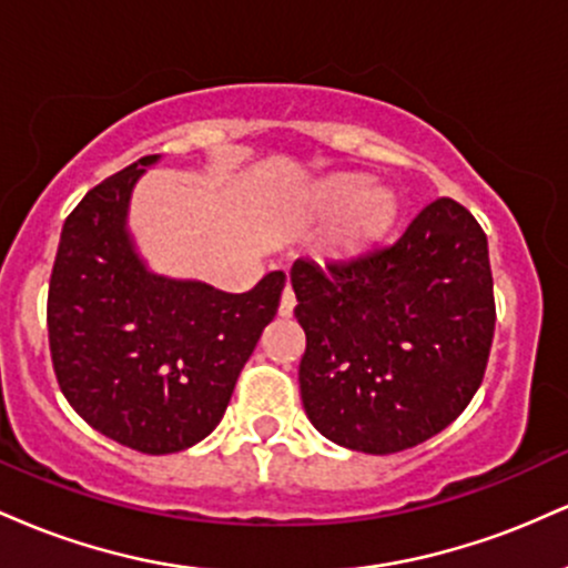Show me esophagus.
<instances>
[{
  "label": "esophagus",
  "mask_w": 568,
  "mask_h": 568,
  "mask_svg": "<svg viewBox=\"0 0 568 568\" xmlns=\"http://www.w3.org/2000/svg\"><path fill=\"white\" fill-rule=\"evenodd\" d=\"M293 306H296V296H293L291 285H285L283 296H280V315L291 317L293 315Z\"/></svg>",
  "instance_id": "esophagus-1"
}]
</instances>
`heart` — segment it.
Returning a JSON list of instances; mask_svg holds the SVG:
<instances>
[{
  "mask_svg": "<svg viewBox=\"0 0 568 568\" xmlns=\"http://www.w3.org/2000/svg\"><path fill=\"white\" fill-rule=\"evenodd\" d=\"M393 192L368 186L363 175H338L321 192V211L338 213L334 245L338 251H357L387 230L395 216Z\"/></svg>",
  "mask_w": 568,
  "mask_h": 568,
  "instance_id": "heart-1",
  "label": "heart"
}]
</instances>
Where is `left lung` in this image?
<instances>
[{
  "instance_id": "left-lung-1",
  "label": "left lung",
  "mask_w": 568,
  "mask_h": 568,
  "mask_svg": "<svg viewBox=\"0 0 568 568\" xmlns=\"http://www.w3.org/2000/svg\"><path fill=\"white\" fill-rule=\"evenodd\" d=\"M306 349L298 387L317 433L395 454L448 427L484 382L494 323L486 232L452 197L393 243L291 266Z\"/></svg>"
}]
</instances>
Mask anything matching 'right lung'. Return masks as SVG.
<instances>
[{
  "mask_svg": "<svg viewBox=\"0 0 568 568\" xmlns=\"http://www.w3.org/2000/svg\"><path fill=\"white\" fill-rule=\"evenodd\" d=\"M158 154L90 189L63 221L48 291L55 379L101 435L141 454H175L211 435L285 275L247 293L152 275L125 230L128 200Z\"/></svg>",
  "mask_w": 568,
  "mask_h": 568,
  "instance_id": "1",
  "label": "right lung"
}]
</instances>
